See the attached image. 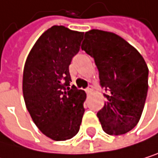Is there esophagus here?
Instances as JSON below:
<instances>
[{
    "instance_id": "34e87169",
    "label": "esophagus",
    "mask_w": 158,
    "mask_h": 158,
    "mask_svg": "<svg viewBox=\"0 0 158 158\" xmlns=\"http://www.w3.org/2000/svg\"><path fill=\"white\" fill-rule=\"evenodd\" d=\"M92 90H93V86H92V85H90L88 86V88L85 89V92L88 93V94L91 93V92H92Z\"/></svg>"
}]
</instances>
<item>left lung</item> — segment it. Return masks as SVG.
<instances>
[{
  "instance_id": "obj_1",
  "label": "left lung",
  "mask_w": 158,
  "mask_h": 158,
  "mask_svg": "<svg viewBox=\"0 0 158 158\" xmlns=\"http://www.w3.org/2000/svg\"><path fill=\"white\" fill-rule=\"evenodd\" d=\"M82 50L94 58L106 102L97 116L108 135L119 136L135 127L148 92V67L141 54L113 33L90 30Z\"/></svg>"
}]
</instances>
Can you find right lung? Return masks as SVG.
Returning a JSON list of instances; mask_svg holds the SVG:
<instances>
[{"label": "right lung", "mask_w": 158, "mask_h": 158, "mask_svg": "<svg viewBox=\"0 0 158 158\" xmlns=\"http://www.w3.org/2000/svg\"><path fill=\"white\" fill-rule=\"evenodd\" d=\"M84 33L54 25L32 48L23 69L22 90L35 124L48 138L74 137L85 112V93L70 86L69 66L78 53Z\"/></svg>", "instance_id": "obj_1"}]
</instances>
